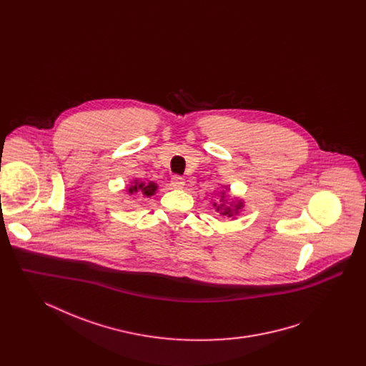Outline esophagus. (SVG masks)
<instances>
[{"instance_id": "1", "label": "esophagus", "mask_w": 366, "mask_h": 366, "mask_svg": "<svg viewBox=\"0 0 366 366\" xmlns=\"http://www.w3.org/2000/svg\"><path fill=\"white\" fill-rule=\"evenodd\" d=\"M172 187L175 188V189H182L184 188V178L179 177V175H173Z\"/></svg>"}]
</instances>
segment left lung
<instances>
[{
    "label": "left lung",
    "mask_w": 366,
    "mask_h": 366,
    "mask_svg": "<svg viewBox=\"0 0 366 366\" xmlns=\"http://www.w3.org/2000/svg\"><path fill=\"white\" fill-rule=\"evenodd\" d=\"M225 194V192H222V200H224V196ZM214 207L217 209V211H219L221 212V215H227L229 218H234V215H237L239 214V211L243 209V200H239V202H233V203H230L229 206H227V203H222V204H217V203H214Z\"/></svg>",
    "instance_id": "left-lung-1"
}]
</instances>
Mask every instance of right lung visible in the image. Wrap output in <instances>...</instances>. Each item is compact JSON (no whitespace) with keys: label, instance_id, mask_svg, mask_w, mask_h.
I'll return each instance as SVG.
<instances>
[{"label":"right lung","instance_id":"add662e5","mask_svg":"<svg viewBox=\"0 0 366 366\" xmlns=\"http://www.w3.org/2000/svg\"><path fill=\"white\" fill-rule=\"evenodd\" d=\"M157 184H155L154 181H149V182H144V181H139V179H134L133 184L127 188V192L130 194L133 193H142L144 196L147 197H151L157 193Z\"/></svg>","mask_w":366,"mask_h":366}]
</instances>
